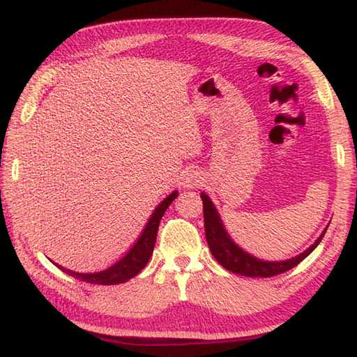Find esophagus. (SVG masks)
<instances>
[{
  "label": "esophagus",
  "mask_w": 357,
  "mask_h": 357,
  "mask_svg": "<svg viewBox=\"0 0 357 357\" xmlns=\"http://www.w3.org/2000/svg\"><path fill=\"white\" fill-rule=\"evenodd\" d=\"M181 184L184 187H189V189H193V187H197L200 184V174L195 170H189L183 174V178H181Z\"/></svg>",
  "instance_id": "34e87169"
}]
</instances>
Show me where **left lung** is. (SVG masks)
<instances>
[{"instance_id": "1", "label": "left lung", "mask_w": 357, "mask_h": 357, "mask_svg": "<svg viewBox=\"0 0 357 357\" xmlns=\"http://www.w3.org/2000/svg\"><path fill=\"white\" fill-rule=\"evenodd\" d=\"M203 200V215H204V233H206V241L209 245V250L213 253L214 258L219 261L223 268L229 273L245 275V277H274L287 271L293 269L294 266H298L302 259L307 258L310 253L317 249V245L321 243V239L326 233H321L315 243H313L309 249L299 253L298 257H293L285 261H264L252 257L250 253L241 249L239 245L233 243V239L228 236L225 227L220 220V215L217 213L213 202L209 200L206 193H202Z\"/></svg>"}]
</instances>
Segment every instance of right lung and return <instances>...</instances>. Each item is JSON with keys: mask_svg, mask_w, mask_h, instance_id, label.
Returning a JSON list of instances; mask_svg holds the SVG:
<instances>
[{"mask_svg": "<svg viewBox=\"0 0 357 357\" xmlns=\"http://www.w3.org/2000/svg\"><path fill=\"white\" fill-rule=\"evenodd\" d=\"M176 197H178V192L174 190L154 209L153 215L149 217L146 227L143 229L142 236L138 238L134 247L126 253V257L121 258L118 263H114L112 268L100 271V273H93V274L74 273V271L61 268V266H58V268L61 269L63 273L75 277V279H80L88 283H98V285H118V283L128 282L129 279H132V277H135L138 273H140V271L149 261V258L153 255V250H154L157 229H159L162 215L165 214L167 208L170 206L172 202Z\"/></svg>", "mask_w": 357, "mask_h": 357, "instance_id": "obj_1", "label": "right lung"}]
</instances>
